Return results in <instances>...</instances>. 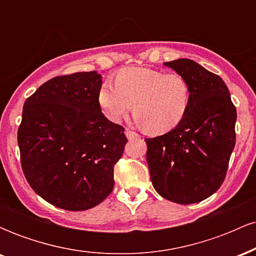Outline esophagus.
I'll return each mask as SVG.
<instances>
[{
  "instance_id": "esophagus-1",
  "label": "esophagus",
  "mask_w": 256,
  "mask_h": 256,
  "mask_svg": "<svg viewBox=\"0 0 256 256\" xmlns=\"http://www.w3.org/2000/svg\"><path fill=\"white\" fill-rule=\"evenodd\" d=\"M125 134L130 140H138V138H140V134H138L137 132L130 130V128H126Z\"/></svg>"
}]
</instances>
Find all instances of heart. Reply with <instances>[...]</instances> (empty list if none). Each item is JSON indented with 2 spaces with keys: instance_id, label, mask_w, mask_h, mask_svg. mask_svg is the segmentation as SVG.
<instances>
[{
  "instance_id": "1",
  "label": "heart",
  "mask_w": 256,
  "mask_h": 256,
  "mask_svg": "<svg viewBox=\"0 0 256 256\" xmlns=\"http://www.w3.org/2000/svg\"><path fill=\"white\" fill-rule=\"evenodd\" d=\"M114 84L104 83L98 95L100 107L113 122L134 106L138 124L152 134H162L180 125L189 110L192 89L180 73L128 67L116 73Z\"/></svg>"
}]
</instances>
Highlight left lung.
<instances>
[{"label":"left lung","instance_id":"8db88e82","mask_svg":"<svg viewBox=\"0 0 256 256\" xmlns=\"http://www.w3.org/2000/svg\"><path fill=\"white\" fill-rule=\"evenodd\" d=\"M184 76L192 101L180 125L146 138L152 186L179 204L204 201L222 186L236 143L237 112L219 76L189 58L165 62Z\"/></svg>","mask_w":256,"mask_h":256}]
</instances>
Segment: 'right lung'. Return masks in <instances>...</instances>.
<instances>
[{
	"mask_svg": "<svg viewBox=\"0 0 256 256\" xmlns=\"http://www.w3.org/2000/svg\"><path fill=\"white\" fill-rule=\"evenodd\" d=\"M101 85L96 71L58 76L40 85L22 108V172L34 192L62 210H90L113 190L114 165L128 138L101 112Z\"/></svg>",
	"mask_w": 256,
	"mask_h": 256,
	"instance_id": "obj_1",
	"label": "right lung"
}]
</instances>
